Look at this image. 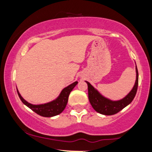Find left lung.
Masks as SVG:
<instances>
[{
	"mask_svg": "<svg viewBox=\"0 0 152 152\" xmlns=\"http://www.w3.org/2000/svg\"><path fill=\"white\" fill-rule=\"evenodd\" d=\"M88 85V99L91 105L96 111L104 115H114L119 112L133 101L137 91L139 83V74L136 66V81L133 88L125 97L117 101H113L104 96L96 88L92 86L89 82L86 81Z\"/></svg>",
	"mask_w": 152,
	"mask_h": 152,
	"instance_id": "8db88e82",
	"label": "left lung"
}]
</instances>
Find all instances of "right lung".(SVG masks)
I'll return each mask as SVG.
<instances>
[{"mask_svg": "<svg viewBox=\"0 0 152 152\" xmlns=\"http://www.w3.org/2000/svg\"><path fill=\"white\" fill-rule=\"evenodd\" d=\"M77 83L78 81H75L68 86L65 87L56 99L50 102L42 104H32L31 103H28L21 96L18 88H17V92H18V96L21 102L29 109H31L32 111L41 116L52 117V116L60 114L64 111L68 103L69 94L71 91L74 89V87L77 85Z\"/></svg>", "mask_w": 152, "mask_h": 152, "instance_id": "1", "label": "right lung"}]
</instances>
